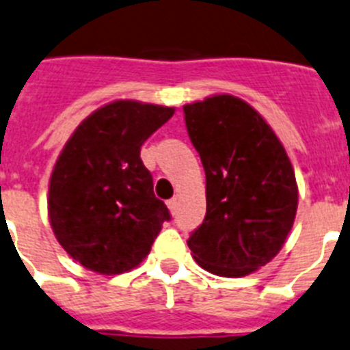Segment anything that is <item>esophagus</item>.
I'll use <instances>...</instances> for the list:
<instances>
[{"instance_id":"1","label":"esophagus","mask_w":350,"mask_h":350,"mask_svg":"<svg viewBox=\"0 0 350 350\" xmlns=\"http://www.w3.org/2000/svg\"><path fill=\"white\" fill-rule=\"evenodd\" d=\"M167 208L171 209V213H176V209H178V199L172 197V199L167 200Z\"/></svg>"}]
</instances>
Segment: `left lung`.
Masks as SVG:
<instances>
[{
    "mask_svg": "<svg viewBox=\"0 0 350 350\" xmlns=\"http://www.w3.org/2000/svg\"><path fill=\"white\" fill-rule=\"evenodd\" d=\"M183 112L206 172V217L188 248L206 271L250 275L280 252L293 229L291 160L259 112L236 96L188 103Z\"/></svg>",
    "mask_w": 350,
    "mask_h": 350,
    "instance_id": "8db88e82",
    "label": "left lung"
}]
</instances>
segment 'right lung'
<instances>
[{
	"label": "right lung",
	"instance_id": "1",
	"mask_svg": "<svg viewBox=\"0 0 350 350\" xmlns=\"http://www.w3.org/2000/svg\"><path fill=\"white\" fill-rule=\"evenodd\" d=\"M172 107L118 100L79 124L54 165L49 217L57 241L79 264L118 275L142 262L171 213L153 192L141 146Z\"/></svg>",
	"mask_w": 350,
	"mask_h": 350
}]
</instances>
